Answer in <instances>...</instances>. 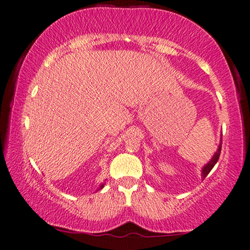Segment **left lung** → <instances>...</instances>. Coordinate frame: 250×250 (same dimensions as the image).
<instances>
[{"label": "left lung", "mask_w": 250, "mask_h": 250, "mask_svg": "<svg viewBox=\"0 0 250 250\" xmlns=\"http://www.w3.org/2000/svg\"><path fill=\"white\" fill-rule=\"evenodd\" d=\"M220 151H222V144L219 145V147H218V151H217L216 153H214V156L212 157V159H211L210 162L208 163L207 165H205V166L203 167V169H202V176H203V179H204L205 176H207L208 174H209L210 170L212 169L213 166L217 164L218 159H219V156H220Z\"/></svg>", "instance_id": "left-lung-1"}]
</instances>
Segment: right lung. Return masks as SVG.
<instances>
[{
    "mask_svg": "<svg viewBox=\"0 0 250 250\" xmlns=\"http://www.w3.org/2000/svg\"><path fill=\"white\" fill-rule=\"evenodd\" d=\"M102 188H104V185H102V186H100V188H99V189H102Z\"/></svg>",
    "mask_w": 250,
    "mask_h": 250,
    "instance_id": "add662e5",
    "label": "right lung"
}]
</instances>
